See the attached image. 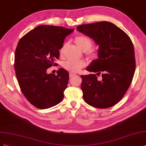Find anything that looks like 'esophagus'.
I'll return each instance as SVG.
<instances>
[{
    "mask_svg": "<svg viewBox=\"0 0 146 146\" xmlns=\"http://www.w3.org/2000/svg\"><path fill=\"white\" fill-rule=\"evenodd\" d=\"M75 75H76V74H74V73H71V72H70V73H69V77H70V78H72V77L74 76Z\"/></svg>",
    "mask_w": 146,
    "mask_h": 146,
    "instance_id": "obj_1",
    "label": "esophagus"
}]
</instances>
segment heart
I'll use <instances>...</instances> for the list:
<instances>
[{
	"mask_svg": "<svg viewBox=\"0 0 146 146\" xmlns=\"http://www.w3.org/2000/svg\"><path fill=\"white\" fill-rule=\"evenodd\" d=\"M75 43L82 51H84L86 55L89 59L95 60L98 56V52L97 49L93 48V43L88 36L80 35L76 36L74 38ZM66 47V44H64L60 49V54H63L65 49ZM86 65V62L83 60H68L63 64V66L65 70L68 71L71 73H77Z\"/></svg>",
	"mask_w": 146,
	"mask_h": 146,
	"instance_id": "1",
	"label": "heart"
}]
</instances>
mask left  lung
Returning <instances> with one entry per match:
<instances>
[{
    "mask_svg": "<svg viewBox=\"0 0 146 146\" xmlns=\"http://www.w3.org/2000/svg\"><path fill=\"white\" fill-rule=\"evenodd\" d=\"M77 31L93 38L99 45L98 58L81 75L83 98L89 105L100 109L113 106L121 100L134 76L135 50L129 36L113 23L102 21L76 27ZM102 76L97 80V76Z\"/></svg>",
    "mask_w": 146,
    "mask_h": 146,
    "instance_id": "obj_1",
    "label": "left lung"
}]
</instances>
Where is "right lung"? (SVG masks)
Instances as JSON below:
<instances>
[{"mask_svg":"<svg viewBox=\"0 0 146 146\" xmlns=\"http://www.w3.org/2000/svg\"><path fill=\"white\" fill-rule=\"evenodd\" d=\"M73 29L41 25L21 38L16 48L15 70L21 90L32 105L47 109L59 104L64 97L69 74L60 68L57 74H47L59 58V49Z\"/></svg>","mask_w":146,"mask_h":146,"instance_id":"add662e5","label":"right lung"}]
</instances>
